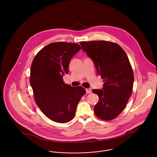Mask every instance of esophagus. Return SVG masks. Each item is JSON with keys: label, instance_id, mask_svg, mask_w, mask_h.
<instances>
[{"label": "esophagus", "instance_id": "34e87169", "mask_svg": "<svg viewBox=\"0 0 157 157\" xmlns=\"http://www.w3.org/2000/svg\"><path fill=\"white\" fill-rule=\"evenodd\" d=\"M86 92L87 94H90L92 92V90L90 88H88V89H86Z\"/></svg>", "mask_w": 157, "mask_h": 157}]
</instances>
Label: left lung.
I'll return each instance as SVG.
<instances>
[{"mask_svg": "<svg viewBox=\"0 0 157 157\" xmlns=\"http://www.w3.org/2000/svg\"><path fill=\"white\" fill-rule=\"evenodd\" d=\"M80 44L104 82L102 90H92L99 97L95 113L101 120H113L124 110L132 91L134 73L127 53L120 45L109 41L81 42Z\"/></svg>", "mask_w": 157, "mask_h": 157, "instance_id": "1", "label": "left lung"}]
</instances>
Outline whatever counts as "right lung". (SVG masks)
<instances>
[{
  "mask_svg": "<svg viewBox=\"0 0 157 157\" xmlns=\"http://www.w3.org/2000/svg\"><path fill=\"white\" fill-rule=\"evenodd\" d=\"M81 46L68 42L46 45L35 56L30 67V83L35 101L49 119L67 123L75 116L77 105L86 93L82 86L65 83L71 58Z\"/></svg>",
  "mask_w": 157,
  "mask_h": 157,
  "instance_id": "right-lung-1",
  "label": "right lung"
}]
</instances>
